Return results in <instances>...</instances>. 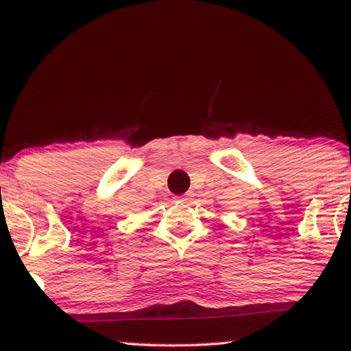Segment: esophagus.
<instances>
[{
	"label": "esophagus",
	"instance_id": "obj_1",
	"mask_svg": "<svg viewBox=\"0 0 351 351\" xmlns=\"http://www.w3.org/2000/svg\"><path fill=\"white\" fill-rule=\"evenodd\" d=\"M190 199V195L189 196H179V198H177V201H179V203H186V201Z\"/></svg>",
	"mask_w": 351,
	"mask_h": 351
}]
</instances>
